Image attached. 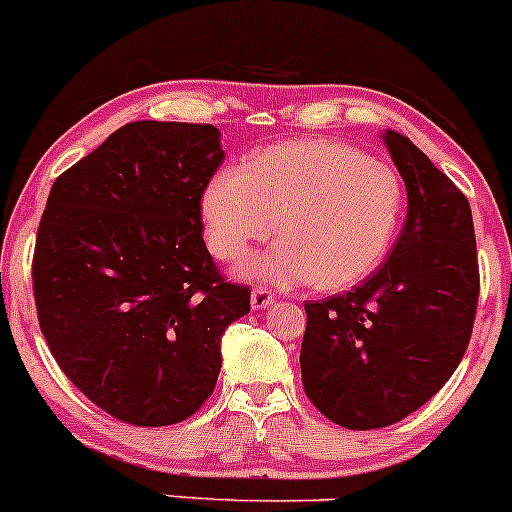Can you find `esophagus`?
<instances>
[{"instance_id":"obj_1","label":"esophagus","mask_w":512,"mask_h":512,"mask_svg":"<svg viewBox=\"0 0 512 512\" xmlns=\"http://www.w3.org/2000/svg\"><path fill=\"white\" fill-rule=\"evenodd\" d=\"M273 302H275V297L271 290H266V287H254V292H251V307L266 309V307H271Z\"/></svg>"}]
</instances>
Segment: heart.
Returning <instances> with one entry per match:
<instances>
[{
	"mask_svg": "<svg viewBox=\"0 0 512 512\" xmlns=\"http://www.w3.org/2000/svg\"><path fill=\"white\" fill-rule=\"evenodd\" d=\"M401 205L399 176L382 159L343 142L297 140L212 176L200 212L210 251L225 263L244 261L278 220L283 239L246 263L249 278L346 290L384 261Z\"/></svg>",
	"mask_w": 512,
	"mask_h": 512,
	"instance_id": "obj_1",
	"label": "heart"
}]
</instances>
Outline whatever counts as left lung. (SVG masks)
Segmentation results:
<instances>
[{
    "label": "left lung",
    "instance_id": "8db88e82",
    "mask_svg": "<svg viewBox=\"0 0 512 512\" xmlns=\"http://www.w3.org/2000/svg\"><path fill=\"white\" fill-rule=\"evenodd\" d=\"M382 137L409 195L392 254L355 290L304 302V394L348 430L392 426L438 394L479 302L469 200L409 137Z\"/></svg>",
    "mask_w": 512,
    "mask_h": 512
}]
</instances>
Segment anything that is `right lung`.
Listing matches in <instances>:
<instances>
[{"label": "right lung", "mask_w": 512, "mask_h": 512, "mask_svg": "<svg viewBox=\"0 0 512 512\" xmlns=\"http://www.w3.org/2000/svg\"><path fill=\"white\" fill-rule=\"evenodd\" d=\"M225 152L208 123L137 120L60 174L33 251L50 353L99 409L142 428L193 416L251 290L217 271L200 200Z\"/></svg>", "instance_id": "1"}]
</instances>
